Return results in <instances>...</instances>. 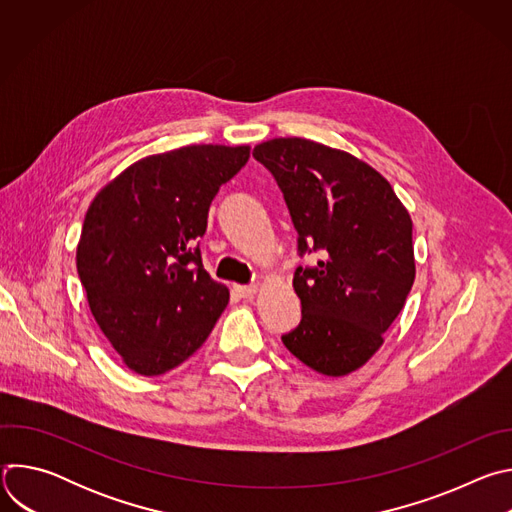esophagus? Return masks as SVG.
<instances>
[{
  "label": "esophagus",
  "mask_w": 512,
  "mask_h": 512,
  "mask_svg": "<svg viewBox=\"0 0 512 512\" xmlns=\"http://www.w3.org/2000/svg\"><path fill=\"white\" fill-rule=\"evenodd\" d=\"M233 291H235V296L247 300L257 294V285H233Z\"/></svg>",
  "instance_id": "34e87169"
}]
</instances>
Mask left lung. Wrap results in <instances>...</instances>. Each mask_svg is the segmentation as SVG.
<instances>
[{
    "label": "left lung",
    "instance_id": "8db88e82",
    "mask_svg": "<svg viewBox=\"0 0 512 512\" xmlns=\"http://www.w3.org/2000/svg\"><path fill=\"white\" fill-rule=\"evenodd\" d=\"M253 158L283 192L300 253H324L294 275L302 322L281 340L316 373L350 375L405 306L415 279L411 216L373 166L324 143L275 137L255 145Z\"/></svg>",
    "mask_w": 512,
    "mask_h": 512
}]
</instances>
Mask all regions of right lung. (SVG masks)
I'll return each instance as SVG.
<instances>
[{"mask_svg": "<svg viewBox=\"0 0 512 512\" xmlns=\"http://www.w3.org/2000/svg\"><path fill=\"white\" fill-rule=\"evenodd\" d=\"M249 145H186L141 158L93 198L77 271L95 322L123 364L158 377L190 358L229 304L196 241L218 188L249 160Z\"/></svg>", "mask_w": 512, "mask_h": 512, "instance_id": "right-lung-1", "label": "right lung"}]
</instances>
